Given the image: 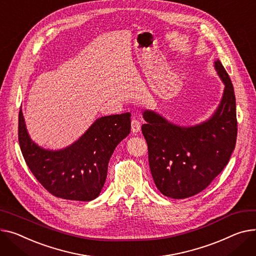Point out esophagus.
Masks as SVG:
<instances>
[{"label": "esophagus", "instance_id": "esophagus-1", "mask_svg": "<svg viewBox=\"0 0 256 256\" xmlns=\"http://www.w3.org/2000/svg\"><path fill=\"white\" fill-rule=\"evenodd\" d=\"M140 130H141V124H140V122L138 120V119L132 118V132H134V134H137Z\"/></svg>", "mask_w": 256, "mask_h": 256}]
</instances>
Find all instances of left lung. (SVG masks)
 I'll return each instance as SVG.
<instances>
[{"label":"left lung","instance_id":"obj_1","mask_svg":"<svg viewBox=\"0 0 256 256\" xmlns=\"http://www.w3.org/2000/svg\"><path fill=\"white\" fill-rule=\"evenodd\" d=\"M224 84L220 103L208 120L180 126L158 113L145 110L142 132L148 145L149 166L158 190L166 196H192L217 177L228 164L236 141V96L222 64L214 62Z\"/></svg>","mask_w":256,"mask_h":256}]
</instances>
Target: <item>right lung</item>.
I'll use <instances>...</instances> for the list:
<instances>
[{
  "label": "right lung",
  "mask_w": 256,
  "mask_h": 256,
  "mask_svg": "<svg viewBox=\"0 0 256 256\" xmlns=\"http://www.w3.org/2000/svg\"><path fill=\"white\" fill-rule=\"evenodd\" d=\"M130 132V112L103 116L70 146L49 150L30 139L22 108L18 115V141L30 172L48 192L71 200L98 196L113 151Z\"/></svg>",
  "instance_id": "right-lung-1"
}]
</instances>
